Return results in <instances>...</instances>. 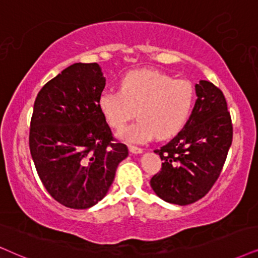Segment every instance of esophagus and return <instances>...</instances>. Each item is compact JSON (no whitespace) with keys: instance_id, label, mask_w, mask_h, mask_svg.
<instances>
[{"instance_id":"obj_1","label":"esophagus","mask_w":258,"mask_h":258,"mask_svg":"<svg viewBox=\"0 0 258 258\" xmlns=\"http://www.w3.org/2000/svg\"><path fill=\"white\" fill-rule=\"evenodd\" d=\"M128 149H130V152L135 153V155H139V153H143V149L142 148H138V146L130 145Z\"/></svg>"}]
</instances>
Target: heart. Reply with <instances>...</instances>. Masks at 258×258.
Listing matches in <instances>:
<instances>
[{
	"mask_svg": "<svg viewBox=\"0 0 258 258\" xmlns=\"http://www.w3.org/2000/svg\"><path fill=\"white\" fill-rule=\"evenodd\" d=\"M195 90L190 82L172 80L155 70L126 74L119 90H106L99 97V107L107 122L121 128L133 116L139 119L120 130L118 137L127 143H145L174 136L187 121L193 108Z\"/></svg>",
	"mask_w": 258,
	"mask_h": 258,
	"instance_id": "1",
	"label": "heart"
}]
</instances>
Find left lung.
Here are the masks:
<instances>
[{
	"mask_svg": "<svg viewBox=\"0 0 258 258\" xmlns=\"http://www.w3.org/2000/svg\"><path fill=\"white\" fill-rule=\"evenodd\" d=\"M198 99L183 128L155 150L162 169L150 181L156 195L169 204H193L219 177L232 144V123L219 88L208 81L195 84Z\"/></svg>",
	"mask_w": 258,
	"mask_h": 258,
	"instance_id": "obj_1",
	"label": "left lung"
}]
</instances>
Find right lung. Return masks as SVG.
Wrapping results in <instances>:
<instances>
[{"label":"right lung","instance_id":"right-lung-1","mask_svg":"<svg viewBox=\"0 0 258 258\" xmlns=\"http://www.w3.org/2000/svg\"><path fill=\"white\" fill-rule=\"evenodd\" d=\"M106 86L97 63H75L41 88L33 107L29 149L46 190L65 207L86 210L108 193L128 156L99 107Z\"/></svg>","mask_w":258,"mask_h":258}]
</instances>
